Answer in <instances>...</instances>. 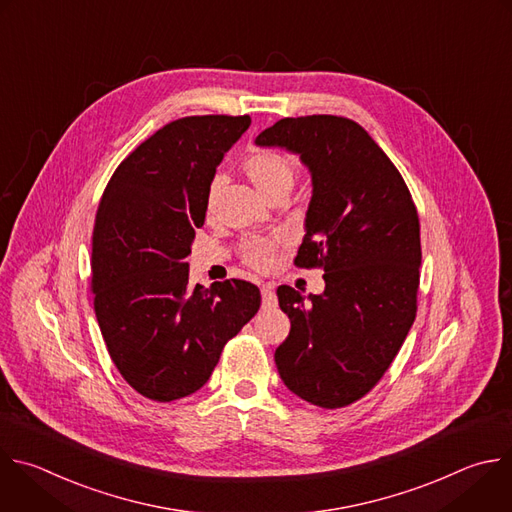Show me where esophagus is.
Listing matches in <instances>:
<instances>
[{
    "label": "esophagus",
    "mask_w": 512,
    "mask_h": 512,
    "mask_svg": "<svg viewBox=\"0 0 512 512\" xmlns=\"http://www.w3.org/2000/svg\"><path fill=\"white\" fill-rule=\"evenodd\" d=\"M261 297H263V307L265 309H271V307H277V295H275V289L273 285H263L261 287Z\"/></svg>",
    "instance_id": "34e87169"
}]
</instances>
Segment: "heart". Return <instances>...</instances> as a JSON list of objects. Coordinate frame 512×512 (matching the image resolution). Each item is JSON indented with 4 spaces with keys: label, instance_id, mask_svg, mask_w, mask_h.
I'll return each mask as SVG.
<instances>
[{
    "label": "heart",
    "instance_id": "1",
    "mask_svg": "<svg viewBox=\"0 0 512 512\" xmlns=\"http://www.w3.org/2000/svg\"><path fill=\"white\" fill-rule=\"evenodd\" d=\"M245 173L263 197H267L275 189L293 187V181H295V168H293L291 160L285 158L283 154L271 152V150H261V152L251 154L245 160ZM215 191H217V185H213L209 189V197H207L209 211L213 209ZM275 245H277V237H251V239H247L243 243L245 261L249 265L257 267V269H265L271 261V253L275 251Z\"/></svg>",
    "mask_w": 512,
    "mask_h": 512
}]
</instances>
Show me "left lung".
<instances>
[{
  "instance_id": "obj_1",
  "label": "left lung",
  "mask_w": 512,
  "mask_h": 512,
  "mask_svg": "<svg viewBox=\"0 0 512 512\" xmlns=\"http://www.w3.org/2000/svg\"><path fill=\"white\" fill-rule=\"evenodd\" d=\"M257 146L297 154L311 177L305 237L295 263L321 265L325 289H277L291 321L275 350L295 396L342 408L390 368L416 317L420 223L398 168L354 120L329 114L281 118Z\"/></svg>"
}]
</instances>
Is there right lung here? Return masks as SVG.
<instances>
[{"label": "right lung", "mask_w": 512, "mask_h": 512, "mask_svg": "<svg viewBox=\"0 0 512 512\" xmlns=\"http://www.w3.org/2000/svg\"><path fill=\"white\" fill-rule=\"evenodd\" d=\"M249 116H189L128 154L112 175L92 233L94 311L108 354L144 398L201 390L261 293L241 279L189 289L195 231L225 152Z\"/></svg>", "instance_id": "right-lung-1"}]
</instances>
